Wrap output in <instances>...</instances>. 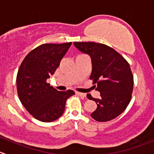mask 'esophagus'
<instances>
[{
	"label": "esophagus",
	"mask_w": 154,
	"mask_h": 154,
	"mask_svg": "<svg viewBox=\"0 0 154 154\" xmlns=\"http://www.w3.org/2000/svg\"><path fill=\"white\" fill-rule=\"evenodd\" d=\"M76 94H77V95H78L79 96L81 97V98H85L86 95L85 93H83V92H76Z\"/></svg>",
	"instance_id": "34e87169"
}]
</instances>
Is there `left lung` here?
I'll list each match as a JSON object with an SVG mask.
<instances>
[{
	"label": "left lung",
	"mask_w": 154,
	"mask_h": 154,
	"mask_svg": "<svg viewBox=\"0 0 154 154\" xmlns=\"http://www.w3.org/2000/svg\"><path fill=\"white\" fill-rule=\"evenodd\" d=\"M74 45L92 61L90 80L97 86L100 98H87L96 102L91 117L98 122H107L121 114L130 102L133 90V75L127 61L116 50L102 44L74 42Z\"/></svg>",
	"instance_id": "left-lung-1"
}]
</instances>
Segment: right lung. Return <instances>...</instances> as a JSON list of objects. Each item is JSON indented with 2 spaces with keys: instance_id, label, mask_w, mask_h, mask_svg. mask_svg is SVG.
Wrapping results in <instances>:
<instances>
[{
  "instance_id": "obj_1",
  "label": "right lung",
  "mask_w": 154,
  "mask_h": 154,
  "mask_svg": "<svg viewBox=\"0 0 154 154\" xmlns=\"http://www.w3.org/2000/svg\"><path fill=\"white\" fill-rule=\"evenodd\" d=\"M71 42L45 44L30 52L22 61L16 77L18 95L22 105L37 120L53 122L63 114L71 89L58 91L47 80L59 66Z\"/></svg>"
}]
</instances>
